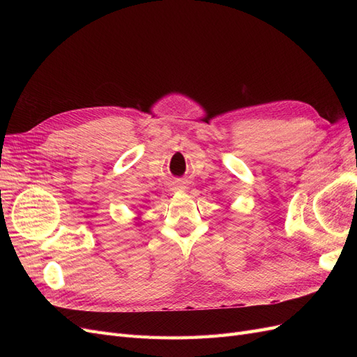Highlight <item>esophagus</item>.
<instances>
[{"instance_id": "esophagus-1", "label": "esophagus", "mask_w": 357, "mask_h": 357, "mask_svg": "<svg viewBox=\"0 0 357 357\" xmlns=\"http://www.w3.org/2000/svg\"><path fill=\"white\" fill-rule=\"evenodd\" d=\"M174 189H176V190H181V189H183V185H177Z\"/></svg>"}]
</instances>
